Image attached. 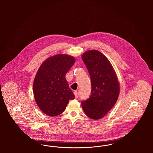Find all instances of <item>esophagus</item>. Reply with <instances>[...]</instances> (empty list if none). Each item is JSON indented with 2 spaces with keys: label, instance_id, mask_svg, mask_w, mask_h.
I'll use <instances>...</instances> for the list:
<instances>
[{
  "label": "esophagus",
  "instance_id": "34e87169",
  "mask_svg": "<svg viewBox=\"0 0 153 153\" xmlns=\"http://www.w3.org/2000/svg\"><path fill=\"white\" fill-rule=\"evenodd\" d=\"M74 96H75V97L77 99V98H78L79 97V93H78V92L77 91H74Z\"/></svg>",
  "mask_w": 153,
  "mask_h": 153
}]
</instances>
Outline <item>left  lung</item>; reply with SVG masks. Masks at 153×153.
<instances>
[{
  "instance_id": "8db88e82",
  "label": "left lung",
  "mask_w": 153,
  "mask_h": 153,
  "mask_svg": "<svg viewBox=\"0 0 153 153\" xmlns=\"http://www.w3.org/2000/svg\"><path fill=\"white\" fill-rule=\"evenodd\" d=\"M91 80V94L81 102L87 117L98 120L112 108L118 99L120 85L109 60L101 52L88 51L82 55Z\"/></svg>"
}]
</instances>
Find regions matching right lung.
<instances>
[{
    "mask_svg": "<svg viewBox=\"0 0 153 153\" xmlns=\"http://www.w3.org/2000/svg\"><path fill=\"white\" fill-rule=\"evenodd\" d=\"M75 59L68 54H57L46 59L39 67L33 83L37 105L46 115L56 117L65 109L74 95L69 88L65 75Z\"/></svg>",
    "mask_w": 153,
    "mask_h": 153,
    "instance_id": "1",
    "label": "right lung"
}]
</instances>
